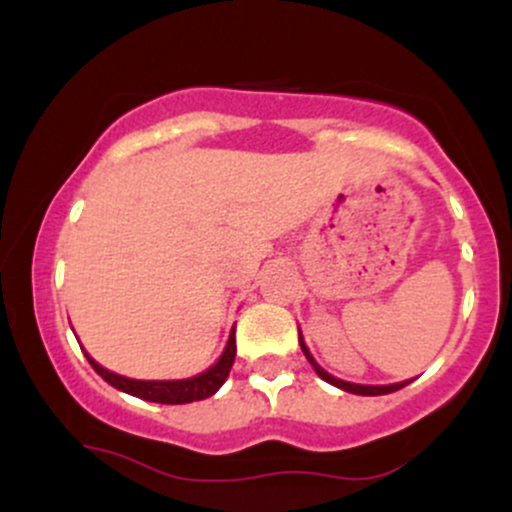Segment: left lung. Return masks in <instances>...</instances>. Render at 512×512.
Instances as JSON below:
<instances>
[{
    "mask_svg": "<svg viewBox=\"0 0 512 512\" xmlns=\"http://www.w3.org/2000/svg\"><path fill=\"white\" fill-rule=\"evenodd\" d=\"M298 342H301V349H303V354H305V358H308V361H310V366L315 368V373L320 375L322 380H327V383H330V385L339 387V390H344V392H351V395H368V397H375V395H387V392H397V390H402L404 385H409V383H411V380H404V383H395V385H356V383H346V380H339V378H334V375L327 373L325 368H320V366H317V363H315V358L310 356L308 346H305V342H303L301 332H298Z\"/></svg>",
    "mask_w": 512,
    "mask_h": 512,
    "instance_id": "obj_1",
    "label": "left lung"
}]
</instances>
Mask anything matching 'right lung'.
Returning <instances> with one entry per match:
<instances>
[{
	"label": "right lung",
	"mask_w": 512,
	"mask_h": 512,
	"mask_svg": "<svg viewBox=\"0 0 512 512\" xmlns=\"http://www.w3.org/2000/svg\"><path fill=\"white\" fill-rule=\"evenodd\" d=\"M86 358H88V363L93 366V370H96V373L105 380V383L117 387V390L127 392V395L146 399V402H158V404H190V402H197V399L211 397L223 383H226L233 361H236V327L231 330V337H228L226 349H223L219 361H216L209 370H204V373L195 375V378L134 380V378H125V375H117V373H113V370L103 368L101 363L93 361L88 354H86Z\"/></svg>",
	"instance_id": "right-lung-1"
}]
</instances>
